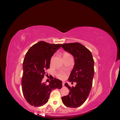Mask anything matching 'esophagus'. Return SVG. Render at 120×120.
<instances>
[{
	"instance_id": "esophagus-1",
	"label": "esophagus",
	"mask_w": 120,
	"mask_h": 120,
	"mask_svg": "<svg viewBox=\"0 0 120 120\" xmlns=\"http://www.w3.org/2000/svg\"><path fill=\"white\" fill-rule=\"evenodd\" d=\"M62 85H63V86H64V82H62Z\"/></svg>"
}]
</instances>
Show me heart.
<instances>
[{
	"label": "heart",
	"mask_w": 120,
	"mask_h": 120,
	"mask_svg": "<svg viewBox=\"0 0 120 120\" xmlns=\"http://www.w3.org/2000/svg\"><path fill=\"white\" fill-rule=\"evenodd\" d=\"M56 76L60 79H64L66 77V74L63 71H59L56 73Z\"/></svg>",
	"instance_id": "heart-1"
}]
</instances>
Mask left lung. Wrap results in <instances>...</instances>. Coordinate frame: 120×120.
<instances>
[{"label":"left lung","mask_w":120,"mask_h":120,"mask_svg":"<svg viewBox=\"0 0 120 120\" xmlns=\"http://www.w3.org/2000/svg\"><path fill=\"white\" fill-rule=\"evenodd\" d=\"M61 47L74 56V67L68 80L71 83L77 82L75 87H71L67 83H65L64 86L70 92L61 99L66 107L77 108L84 103L92 87L95 72L94 60L91 52L79 42L63 43Z\"/></svg>","instance_id":"1"}]
</instances>
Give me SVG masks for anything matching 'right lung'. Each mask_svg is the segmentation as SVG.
I'll return each mask as SVG.
<instances>
[{"label":"right lung","mask_w":120,"mask_h":120,"mask_svg":"<svg viewBox=\"0 0 120 120\" xmlns=\"http://www.w3.org/2000/svg\"><path fill=\"white\" fill-rule=\"evenodd\" d=\"M61 45L41 41L32 45L25 54L21 86L24 98L32 106L45 105L52 90L62 88V82L53 77L48 85L42 82L45 75H48L45 71L49 68L51 57Z\"/></svg>","instance_id":"add662e5"}]
</instances>
